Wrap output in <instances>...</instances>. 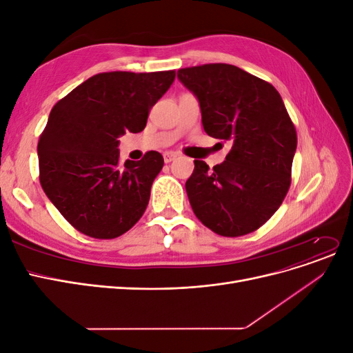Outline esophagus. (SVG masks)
<instances>
[{
  "instance_id": "esophagus-1",
  "label": "esophagus",
  "mask_w": 353,
  "mask_h": 353,
  "mask_svg": "<svg viewBox=\"0 0 353 353\" xmlns=\"http://www.w3.org/2000/svg\"><path fill=\"white\" fill-rule=\"evenodd\" d=\"M174 159H176V154H175V153H172V152H166V153H163V160H165V163H170V162H172Z\"/></svg>"
}]
</instances>
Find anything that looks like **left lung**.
<instances>
[{"label":"left lung","instance_id":"1","mask_svg":"<svg viewBox=\"0 0 353 353\" xmlns=\"http://www.w3.org/2000/svg\"><path fill=\"white\" fill-rule=\"evenodd\" d=\"M176 77L199 100L206 134L231 143L213 169L194 160L185 183L194 215L223 237L256 231L281 206L292 183L297 135L281 95L225 63L179 69Z\"/></svg>","mask_w":353,"mask_h":353}]
</instances>
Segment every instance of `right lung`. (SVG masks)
<instances>
[{
  "label": "right lung",
  "mask_w": 353,
  "mask_h": 353,
  "mask_svg": "<svg viewBox=\"0 0 353 353\" xmlns=\"http://www.w3.org/2000/svg\"><path fill=\"white\" fill-rule=\"evenodd\" d=\"M175 70L94 74L56 103L38 141L42 190L72 227L109 240L131 230L150 200L163 157L119 165V138L141 132Z\"/></svg>",
  "instance_id": "obj_1"
}]
</instances>
